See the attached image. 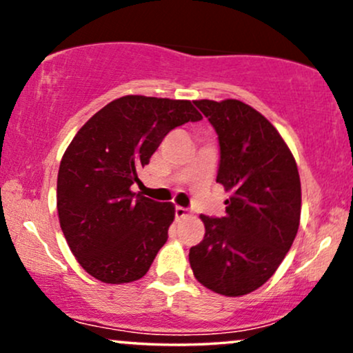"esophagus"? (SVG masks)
<instances>
[{
  "label": "esophagus",
  "instance_id": "obj_1",
  "mask_svg": "<svg viewBox=\"0 0 353 353\" xmlns=\"http://www.w3.org/2000/svg\"><path fill=\"white\" fill-rule=\"evenodd\" d=\"M188 216H189V210L184 209V208H179V205H177V208H176V219H177V221H181V219H184Z\"/></svg>",
  "mask_w": 353,
  "mask_h": 353
}]
</instances>
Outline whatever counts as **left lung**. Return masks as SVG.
<instances>
[{"label": "left lung", "instance_id": "8db88e82", "mask_svg": "<svg viewBox=\"0 0 353 353\" xmlns=\"http://www.w3.org/2000/svg\"><path fill=\"white\" fill-rule=\"evenodd\" d=\"M194 104L219 136L216 181L230 197L224 217L201 216L205 234L190 247V269L212 292L239 297L264 285L292 247L301 222V177L289 145L249 104Z\"/></svg>", "mask_w": 353, "mask_h": 353}]
</instances>
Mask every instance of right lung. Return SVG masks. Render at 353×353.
Wrapping results in <instances>:
<instances>
[{"label": "right lung", "instance_id": "add662e5", "mask_svg": "<svg viewBox=\"0 0 353 353\" xmlns=\"http://www.w3.org/2000/svg\"><path fill=\"white\" fill-rule=\"evenodd\" d=\"M201 119L190 101L131 94L106 104L72 137L59 164L58 216L89 275L104 283L144 277L176 210L131 185L169 131Z\"/></svg>", "mask_w": 353, "mask_h": 353}]
</instances>
